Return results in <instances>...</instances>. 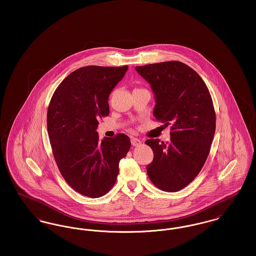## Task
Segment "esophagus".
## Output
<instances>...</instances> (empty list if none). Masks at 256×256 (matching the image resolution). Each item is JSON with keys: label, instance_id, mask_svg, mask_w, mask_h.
<instances>
[{"label": "esophagus", "instance_id": "obj_1", "mask_svg": "<svg viewBox=\"0 0 256 256\" xmlns=\"http://www.w3.org/2000/svg\"><path fill=\"white\" fill-rule=\"evenodd\" d=\"M141 143H142V141H141L140 139H138V138H132V146H138L139 145H141Z\"/></svg>", "mask_w": 256, "mask_h": 256}]
</instances>
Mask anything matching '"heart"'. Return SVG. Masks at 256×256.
<instances>
[{"label":"heart","instance_id":"1","mask_svg":"<svg viewBox=\"0 0 256 256\" xmlns=\"http://www.w3.org/2000/svg\"><path fill=\"white\" fill-rule=\"evenodd\" d=\"M138 89H139V88H138Z\"/></svg>","mask_w":256,"mask_h":256}]
</instances>
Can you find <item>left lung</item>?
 <instances>
[{
  "instance_id": "obj_1",
  "label": "left lung",
  "mask_w": 256,
  "mask_h": 256,
  "mask_svg": "<svg viewBox=\"0 0 256 256\" xmlns=\"http://www.w3.org/2000/svg\"><path fill=\"white\" fill-rule=\"evenodd\" d=\"M154 93V116L170 126V140L148 139L154 152L146 172L160 190L176 192L195 180L206 161L216 130L212 98L198 74L180 61L135 67Z\"/></svg>"
}]
</instances>
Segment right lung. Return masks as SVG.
Returning <instances> with one entry per match:
<instances>
[{"label":"right lung","instance_id":"right-lung-1","mask_svg":"<svg viewBox=\"0 0 256 256\" xmlns=\"http://www.w3.org/2000/svg\"><path fill=\"white\" fill-rule=\"evenodd\" d=\"M128 66H86L56 89L47 113L50 143L61 176L89 198L106 195L116 182L119 162L130 148L128 135L98 140L100 118L108 116V97Z\"/></svg>","mask_w":256,"mask_h":256}]
</instances>
